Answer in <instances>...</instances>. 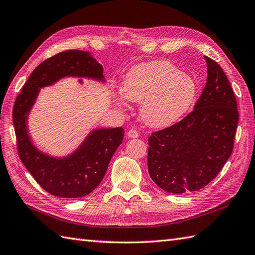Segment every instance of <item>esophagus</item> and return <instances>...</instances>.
Here are the masks:
<instances>
[{
	"instance_id": "34e87169",
	"label": "esophagus",
	"mask_w": 255,
	"mask_h": 255,
	"mask_svg": "<svg viewBox=\"0 0 255 255\" xmlns=\"http://www.w3.org/2000/svg\"><path fill=\"white\" fill-rule=\"evenodd\" d=\"M128 136L129 138H136L138 137V132L136 131V129H129V131L128 132Z\"/></svg>"
}]
</instances>
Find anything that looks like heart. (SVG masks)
Listing matches in <instances>:
<instances>
[{"instance_id": "obj_1", "label": "heart", "mask_w": 255, "mask_h": 255, "mask_svg": "<svg viewBox=\"0 0 255 255\" xmlns=\"http://www.w3.org/2000/svg\"><path fill=\"white\" fill-rule=\"evenodd\" d=\"M196 83L168 61L134 65L124 77L122 96L142 103L140 116L151 128H167L179 121L196 96Z\"/></svg>"}]
</instances>
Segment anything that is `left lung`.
Returning <instances> with one entry per match:
<instances>
[{"mask_svg":"<svg viewBox=\"0 0 255 255\" xmlns=\"http://www.w3.org/2000/svg\"><path fill=\"white\" fill-rule=\"evenodd\" d=\"M207 81L194 110L180 122L151 133L147 165L163 191H199L222 170L234 149L239 122L237 100L217 62L205 56Z\"/></svg>","mask_w":255,"mask_h":255,"instance_id":"1","label":"left lung"}]
</instances>
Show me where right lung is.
Instances as JSON below:
<instances>
[{
	"mask_svg": "<svg viewBox=\"0 0 255 255\" xmlns=\"http://www.w3.org/2000/svg\"><path fill=\"white\" fill-rule=\"evenodd\" d=\"M103 73V66L89 52L63 51L43 61L33 70L15 100L13 123L18 156L38 184L50 194L74 199L93 192L103 181L113 154L121 145L124 129L96 128L73 154L55 158L44 154L32 144L27 129L29 112L40 88L66 76L105 82Z\"/></svg>",
	"mask_w": 255,
	"mask_h": 255,
	"instance_id": "right-lung-1",
	"label": "right lung"
}]
</instances>
